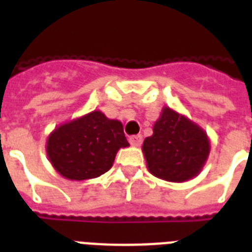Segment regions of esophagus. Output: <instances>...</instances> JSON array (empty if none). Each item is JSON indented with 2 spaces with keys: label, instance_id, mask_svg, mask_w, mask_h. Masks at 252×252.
I'll list each match as a JSON object with an SVG mask.
<instances>
[{
  "label": "esophagus",
  "instance_id": "34e87169",
  "mask_svg": "<svg viewBox=\"0 0 252 252\" xmlns=\"http://www.w3.org/2000/svg\"><path fill=\"white\" fill-rule=\"evenodd\" d=\"M129 144L132 146H141V144H142L141 134H136V136H132V137H129Z\"/></svg>",
  "mask_w": 252,
  "mask_h": 252
}]
</instances>
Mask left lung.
I'll use <instances>...</instances> for the list:
<instances>
[{"label":"left lung","instance_id":"8db88e82","mask_svg":"<svg viewBox=\"0 0 252 252\" xmlns=\"http://www.w3.org/2000/svg\"><path fill=\"white\" fill-rule=\"evenodd\" d=\"M211 152L207 132L196 123L163 107L153 134L142 144L146 166L154 176L182 183L200 174Z\"/></svg>","mask_w":252,"mask_h":252}]
</instances>
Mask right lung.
Segmentation results:
<instances>
[{"label": "right lung", "mask_w": 252, "mask_h": 252, "mask_svg": "<svg viewBox=\"0 0 252 252\" xmlns=\"http://www.w3.org/2000/svg\"><path fill=\"white\" fill-rule=\"evenodd\" d=\"M129 146L123 124L91 111L56 126L47 140L51 165L69 180L98 178L112 167L119 149Z\"/></svg>", "instance_id": "add662e5"}]
</instances>
